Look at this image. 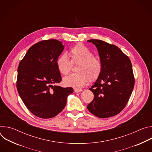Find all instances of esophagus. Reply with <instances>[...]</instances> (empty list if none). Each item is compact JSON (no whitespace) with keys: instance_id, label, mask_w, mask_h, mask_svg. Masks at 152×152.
<instances>
[{"instance_id":"34e87169","label":"esophagus","mask_w":152,"mask_h":152,"mask_svg":"<svg viewBox=\"0 0 152 152\" xmlns=\"http://www.w3.org/2000/svg\"><path fill=\"white\" fill-rule=\"evenodd\" d=\"M82 91V89H79V88H75V91L76 93H79V92H80V91Z\"/></svg>"}]
</instances>
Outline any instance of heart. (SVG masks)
Here are the masks:
<instances>
[{"mask_svg":"<svg viewBox=\"0 0 152 152\" xmlns=\"http://www.w3.org/2000/svg\"><path fill=\"white\" fill-rule=\"evenodd\" d=\"M71 60L66 54L59 55L56 61L58 72L62 75H67L71 71L72 64H76V73L64 77V83L74 88H80L87 82L96 80L100 76L102 64L100 59L93 55V53L82 44H77L70 50Z\"/></svg>","mask_w":152,"mask_h":152,"instance_id":"1","label":"heart"}]
</instances>
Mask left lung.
Masks as SVG:
<instances>
[{
    "label": "left lung",
    "mask_w": 152,
    "mask_h": 152,
    "mask_svg": "<svg viewBox=\"0 0 152 152\" xmlns=\"http://www.w3.org/2000/svg\"><path fill=\"white\" fill-rule=\"evenodd\" d=\"M96 46L102 69L99 77L89 90L94 99L87 108L99 118L119 114L126 106L132 93L135 78L132 63L117 46L100 39H89Z\"/></svg>",
    "instance_id": "8db88e82"
}]
</instances>
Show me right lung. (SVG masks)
<instances>
[{
	"label": "right lung",
	"mask_w": 152,
	"mask_h": 152,
	"mask_svg": "<svg viewBox=\"0 0 152 152\" xmlns=\"http://www.w3.org/2000/svg\"><path fill=\"white\" fill-rule=\"evenodd\" d=\"M64 46L57 39L41 41L31 46L18 67L17 88L26 107L35 116L50 118L66 104L72 87L53 85L61 81L56 61Z\"/></svg>",
	"instance_id": "right-lung-1"
}]
</instances>
